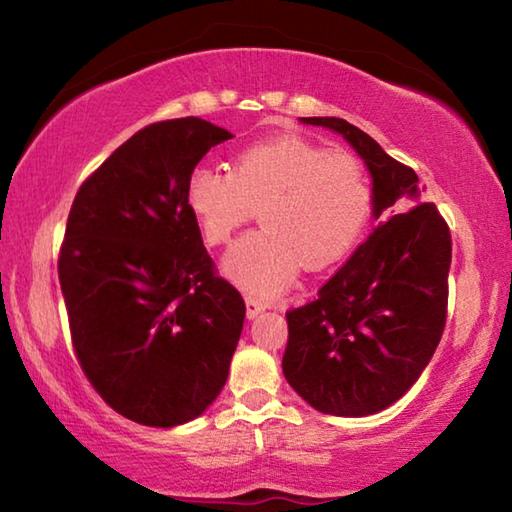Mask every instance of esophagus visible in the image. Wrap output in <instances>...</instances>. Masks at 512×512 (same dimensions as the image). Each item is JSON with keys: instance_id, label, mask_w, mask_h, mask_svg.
I'll return each instance as SVG.
<instances>
[{"instance_id": "1", "label": "esophagus", "mask_w": 512, "mask_h": 512, "mask_svg": "<svg viewBox=\"0 0 512 512\" xmlns=\"http://www.w3.org/2000/svg\"><path fill=\"white\" fill-rule=\"evenodd\" d=\"M264 309H266L264 302H259V300H255V298H246V316H248V318L259 316Z\"/></svg>"}]
</instances>
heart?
Returning <instances> with one entry per match:
<instances>
[{"label": "heart", "instance_id": "heart-1", "mask_svg": "<svg viewBox=\"0 0 512 512\" xmlns=\"http://www.w3.org/2000/svg\"><path fill=\"white\" fill-rule=\"evenodd\" d=\"M189 212L207 244H225L259 210L262 230L239 239L223 273L257 298H275L300 264L323 268L348 255L366 230L372 192L354 155L300 137L257 142L235 169L198 164L187 180Z\"/></svg>", "mask_w": 512, "mask_h": 512}]
</instances>
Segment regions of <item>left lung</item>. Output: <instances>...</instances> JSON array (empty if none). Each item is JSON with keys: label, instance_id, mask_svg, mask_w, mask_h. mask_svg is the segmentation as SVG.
I'll return each instance as SVG.
<instances>
[{"label": "left lung", "instance_id": "1", "mask_svg": "<svg viewBox=\"0 0 512 512\" xmlns=\"http://www.w3.org/2000/svg\"><path fill=\"white\" fill-rule=\"evenodd\" d=\"M341 135L372 178L377 228L309 305L287 314L282 372L316 411L363 418L418 381L447 318L452 237L415 171L339 117H300Z\"/></svg>", "mask_w": 512, "mask_h": 512}]
</instances>
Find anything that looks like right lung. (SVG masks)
<instances>
[{"label": "right lung", "mask_w": 512, "mask_h": 512, "mask_svg": "<svg viewBox=\"0 0 512 512\" xmlns=\"http://www.w3.org/2000/svg\"><path fill=\"white\" fill-rule=\"evenodd\" d=\"M232 133L201 117L158 121L81 185L58 277L85 377L124 418L178 427L225 386L244 329L241 293L214 275L187 180Z\"/></svg>", "instance_id": "1"}]
</instances>
